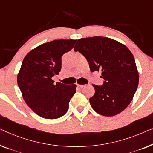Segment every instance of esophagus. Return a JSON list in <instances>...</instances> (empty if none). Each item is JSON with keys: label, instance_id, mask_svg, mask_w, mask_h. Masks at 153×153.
<instances>
[{"label": "esophagus", "instance_id": "obj_1", "mask_svg": "<svg viewBox=\"0 0 153 153\" xmlns=\"http://www.w3.org/2000/svg\"><path fill=\"white\" fill-rule=\"evenodd\" d=\"M85 85H79V84H77V87H79V88H83V87H85Z\"/></svg>", "mask_w": 153, "mask_h": 153}]
</instances>
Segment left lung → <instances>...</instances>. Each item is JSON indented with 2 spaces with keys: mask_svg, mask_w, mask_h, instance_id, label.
<instances>
[{
  "mask_svg": "<svg viewBox=\"0 0 153 153\" xmlns=\"http://www.w3.org/2000/svg\"><path fill=\"white\" fill-rule=\"evenodd\" d=\"M86 59L91 72L101 70L102 85L93 84L92 108L106 117L118 114L131 102L139 83V74L133 55L126 45L103 36L84 38L74 48Z\"/></svg>",
  "mask_w": 153,
  "mask_h": 153,
  "instance_id": "8db88e82",
  "label": "left lung"
}]
</instances>
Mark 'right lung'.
Segmentation results:
<instances>
[{
	"mask_svg": "<svg viewBox=\"0 0 153 153\" xmlns=\"http://www.w3.org/2000/svg\"><path fill=\"white\" fill-rule=\"evenodd\" d=\"M76 40H55L42 44L24 58L17 76L18 85L27 105L39 116L54 119L63 116L76 92V85H65L52 77L59 74L61 57Z\"/></svg>",
	"mask_w": 153,
	"mask_h": 153,
	"instance_id": "add662e5",
	"label": "right lung"
}]
</instances>
